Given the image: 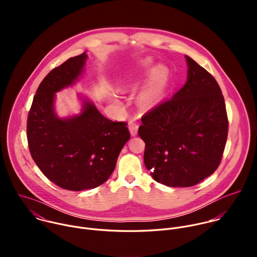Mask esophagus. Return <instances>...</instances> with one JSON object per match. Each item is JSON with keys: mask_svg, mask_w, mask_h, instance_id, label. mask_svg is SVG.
I'll list each match as a JSON object with an SVG mask.
<instances>
[{"mask_svg": "<svg viewBox=\"0 0 257 257\" xmlns=\"http://www.w3.org/2000/svg\"><path fill=\"white\" fill-rule=\"evenodd\" d=\"M128 128H129V131H130V133H131L132 136H135V135L137 134L138 125H137V123L135 122V120H130V121H129Z\"/></svg>", "mask_w": 257, "mask_h": 257, "instance_id": "obj_1", "label": "esophagus"}]
</instances>
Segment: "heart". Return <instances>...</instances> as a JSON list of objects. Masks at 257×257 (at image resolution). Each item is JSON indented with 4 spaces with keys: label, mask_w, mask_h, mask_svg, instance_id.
Masks as SVG:
<instances>
[{
    "label": "heart",
    "mask_w": 257,
    "mask_h": 257,
    "mask_svg": "<svg viewBox=\"0 0 257 257\" xmlns=\"http://www.w3.org/2000/svg\"><path fill=\"white\" fill-rule=\"evenodd\" d=\"M154 61L152 58H145L140 61L129 73V75L124 78L120 88L126 90L132 87L143 75L152 70ZM169 79V71L163 65L154 67L151 73L150 80L148 81L138 92L137 100L143 106H153L157 104L163 97L167 82Z\"/></svg>",
    "instance_id": "1"
}]
</instances>
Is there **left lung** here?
Instances as JSON below:
<instances>
[{
  "instance_id": "8db88e82",
  "label": "left lung",
  "mask_w": 257,
  "mask_h": 257,
  "mask_svg": "<svg viewBox=\"0 0 257 257\" xmlns=\"http://www.w3.org/2000/svg\"><path fill=\"white\" fill-rule=\"evenodd\" d=\"M185 59L184 86L146 113L138 129L146 169L170 187L194 186L210 176L221 163L228 136L221 88L204 68Z\"/></svg>"
}]
</instances>
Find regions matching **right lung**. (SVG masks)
I'll return each instance as SVG.
<instances>
[{
    "instance_id": "add662e5",
    "label": "right lung",
    "mask_w": 257,
    "mask_h": 257,
    "mask_svg": "<svg viewBox=\"0 0 257 257\" xmlns=\"http://www.w3.org/2000/svg\"><path fill=\"white\" fill-rule=\"evenodd\" d=\"M86 59L84 52L53 69L36 90L27 118L33 161L48 179L72 191L92 189L104 183L130 138L125 122L106 119L93 102L81 96L80 114L64 119L57 116L56 92L78 81Z\"/></svg>"
}]
</instances>
